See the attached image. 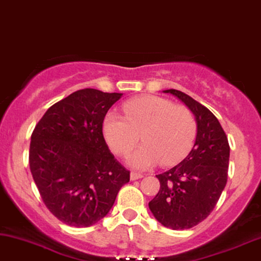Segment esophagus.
<instances>
[{"instance_id":"esophagus-1","label":"esophagus","mask_w":261,"mask_h":261,"mask_svg":"<svg viewBox=\"0 0 261 261\" xmlns=\"http://www.w3.org/2000/svg\"><path fill=\"white\" fill-rule=\"evenodd\" d=\"M141 178H143V174H140V173H136V172H131V174H130L131 180H137Z\"/></svg>"}]
</instances>
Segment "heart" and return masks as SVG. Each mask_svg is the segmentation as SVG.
I'll use <instances>...</instances> for the list:
<instances>
[{"instance_id":"obj_1","label":"heart","mask_w":261,"mask_h":261,"mask_svg":"<svg viewBox=\"0 0 261 261\" xmlns=\"http://www.w3.org/2000/svg\"><path fill=\"white\" fill-rule=\"evenodd\" d=\"M125 118L106 114L103 136L114 154L125 156L141 138L143 144L128 156L136 168H148L160 161L162 166L179 162L192 148L197 121L189 107L175 105L172 100L143 95L127 100L123 105Z\"/></svg>"}]
</instances>
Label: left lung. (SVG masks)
I'll list each match as a JSON object with an SVG mask.
<instances>
[{"mask_svg":"<svg viewBox=\"0 0 261 261\" xmlns=\"http://www.w3.org/2000/svg\"><path fill=\"white\" fill-rule=\"evenodd\" d=\"M179 98L197 121L196 142L179 165L156 175L160 190L149 209L162 225L173 230L190 229L211 214L228 179L227 135L209 109L176 89L163 90Z\"/></svg>","mask_w":261,"mask_h":261,"instance_id":"1","label":"left lung"}]
</instances>
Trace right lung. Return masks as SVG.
I'll use <instances>...</instances> for the list:
<instances>
[{
    "label": "right lung",
    "instance_id": "1",
    "mask_svg": "<svg viewBox=\"0 0 261 261\" xmlns=\"http://www.w3.org/2000/svg\"><path fill=\"white\" fill-rule=\"evenodd\" d=\"M121 95L76 90L45 112L31 136L30 168L41 199L70 227H90L105 217L130 181L102 134L107 111Z\"/></svg>",
    "mask_w": 261,
    "mask_h": 261
}]
</instances>
